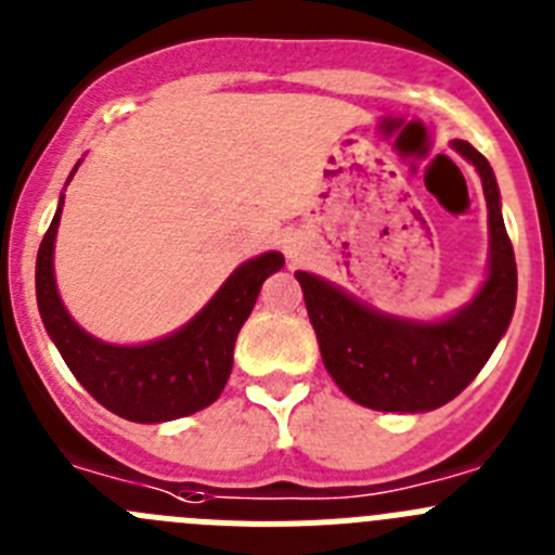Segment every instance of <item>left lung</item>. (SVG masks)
<instances>
[{
    "label": "left lung",
    "instance_id": "left-lung-1",
    "mask_svg": "<svg viewBox=\"0 0 555 555\" xmlns=\"http://www.w3.org/2000/svg\"><path fill=\"white\" fill-rule=\"evenodd\" d=\"M451 146L476 166L489 209V273L470 304L442 321H406L357 301L314 273H296L328 376L351 401L376 412H431L453 401L512 323L517 262L495 173L467 141Z\"/></svg>",
    "mask_w": 555,
    "mask_h": 555
}]
</instances>
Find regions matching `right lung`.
<instances>
[{"label": "right lung", "instance_id": "1", "mask_svg": "<svg viewBox=\"0 0 555 555\" xmlns=\"http://www.w3.org/2000/svg\"><path fill=\"white\" fill-rule=\"evenodd\" d=\"M77 168L79 163L74 171ZM60 212L63 196L38 248L35 293L43 326L68 371L104 409L124 421L166 423L209 406L227 387L237 334L257 304L262 282L284 266L282 254L268 251L243 262L207 307L168 337L146 346H113L82 332L57 296L52 254Z\"/></svg>", "mask_w": 555, "mask_h": 555}]
</instances>
